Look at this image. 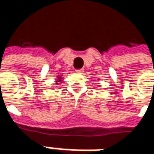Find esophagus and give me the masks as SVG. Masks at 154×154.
<instances>
[{
    "mask_svg": "<svg viewBox=\"0 0 154 154\" xmlns=\"http://www.w3.org/2000/svg\"><path fill=\"white\" fill-rule=\"evenodd\" d=\"M83 71H84V69H78L76 70V72H82Z\"/></svg>",
    "mask_w": 154,
    "mask_h": 154,
    "instance_id": "esophagus-1",
    "label": "esophagus"
}]
</instances>
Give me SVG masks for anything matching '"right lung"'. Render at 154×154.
Listing matches in <instances>:
<instances>
[{"label": "right lung", "mask_w": 154, "mask_h": 154, "mask_svg": "<svg viewBox=\"0 0 154 154\" xmlns=\"http://www.w3.org/2000/svg\"><path fill=\"white\" fill-rule=\"evenodd\" d=\"M59 78H60V77H59ZM60 81H61V80H58V81H57V82H60ZM57 84H58V83H57Z\"/></svg>", "instance_id": "1"}]
</instances>
